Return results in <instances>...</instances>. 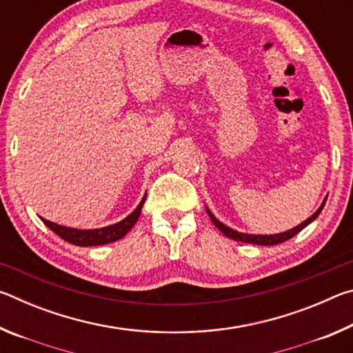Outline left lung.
<instances>
[{
  "label": "left lung",
  "instance_id": "8db88e82",
  "mask_svg": "<svg viewBox=\"0 0 353 353\" xmlns=\"http://www.w3.org/2000/svg\"><path fill=\"white\" fill-rule=\"evenodd\" d=\"M325 201H327V196L324 198V201H322V204L319 205L318 210H316L312 216L307 218L303 223H301L296 227H292V229L286 230V232H282V234H274V235H254V234H243V232H238L235 229H232V227L225 225L221 223V221L214 216V214L210 212V208L205 207V210L208 213V216H210L212 223L218 227L219 232H223V234L227 236V238H232V240L235 241H241V243H250V244H259V246H274V244H279V243H283L286 240H290V238H292L294 235H297L299 232H301L302 229H305V227L313 223V221L319 216V213L322 212V208H324L325 205Z\"/></svg>",
  "mask_w": 353,
  "mask_h": 353
}]
</instances>
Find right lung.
I'll return each mask as SVG.
<instances>
[{
	"label": "right lung",
	"mask_w": 353,
	"mask_h": 353,
	"mask_svg": "<svg viewBox=\"0 0 353 353\" xmlns=\"http://www.w3.org/2000/svg\"><path fill=\"white\" fill-rule=\"evenodd\" d=\"M145 201H146V194L143 196V199L140 201V204L137 205L135 210L130 214H128L126 218L119 221V223L99 227V229H74V227L56 224L52 223V221H48L41 216L40 219L43 221V224L46 227H50L54 234L63 238L65 241L74 244V246H81V248L101 246V244H109V243L121 240L123 236H126L128 232L132 229L137 221H139Z\"/></svg>",
	"instance_id": "right-lung-1"
}]
</instances>
